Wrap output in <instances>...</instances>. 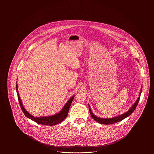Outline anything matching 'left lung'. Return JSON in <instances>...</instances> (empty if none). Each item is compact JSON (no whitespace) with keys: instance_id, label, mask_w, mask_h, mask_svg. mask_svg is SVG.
Listing matches in <instances>:
<instances>
[{"instance_id":"1","label":"left lung","mask_w":154,"mask_h":154,"mask_svg":"<svg viewBox=\"0 0 154 154\" xmlns=\"http://www.w3.org/2000/svg\"><path fill=\"white\" fill-rule=\"evenodd\" d=\"M142 91V89L141 88L140 89V92L139 95V97L137 98L136 101L134 103V104L132 105V107L129 109V110H128V111H126V112L122 114H120L119 116H116V117H114L104 119V118H100V117H98L96 116L95 114H93V112H92V110L91 109V107H90L89 105L88 104L89 110V112H90V114L91 116V117L95 121H96L97 122H98V123H99L100 124H102V125L114 124V123H116L117 122H119L123 120V119H125L126 117H129L132 114V112L134 111V110L136 109V106H137L138 103H139V100H140V95H141Z\"/></svg>"}]
</instances>
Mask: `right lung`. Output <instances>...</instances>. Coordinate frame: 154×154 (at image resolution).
I'll use <instances>...</instances> for the list:
<instances>
[{
	"instance_id": "obj_1",
	"label": "right lung",
	"mask_w": 154,
	"mask_h": 154,
	"mask_svg": "<svg viewBox=\"0 0 154 154\" xmlns=\"http://www.w3.org/2000/svg\"><path fill=\"white\" fill-rule=\"evenodd\" d=\"M16 90H17V93L18 95V100L20 102V104L21 106V109L22 110V112L23 114L25 115V116L33 120L34 122L40 124V125H47V126H54L57 124H59L61 123L62 121H63L67 116L68 112L70 109L71 103L75 97V95H73L70 98V99L67 101L64 107L62 108V109L60 110L59 112L57 114L53 115V116H43V117H34L32 115H31L29 112H28L25 107H23L22 104V101L21 100V98L19 95L18 92V84H17V85H16Z\"/></svg>"
}]
</instances>
